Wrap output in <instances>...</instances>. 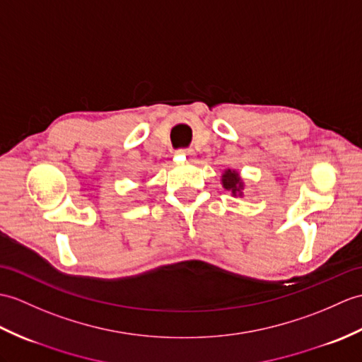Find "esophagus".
<instances>
[{
  "mask_svg": "<svg viewBox=\"0 0 362 362\" xmlns=\"http://www.w3.org/2000/svg\"><path fill=\"white\" fill-rule=\"evenodd\" d=\"M179 154H182V156H187V157H192L194 154H192V151H189V149H180V151H177Z\"/></svg>",
  "mask_w": 362,
  "mask_h": 362,
  "instance_id": "1",
  "label": "esophagus"
}]
</instances>
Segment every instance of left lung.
<instances>
[{
    "label": "left lung",
    "instance_id": "obj_1",
    "mask_svg": "<svg viewBox=\"0 0 362 362\" xmlns=\"http://www.w3.org/2000/svg\"><path fill=\"white\" fill-rule=\"evenodd\" d=\"M222 185L225 189L231 191V194L236 197L240 196L242 197V189H243V182L240 179V175L238 171L234 170H225V173L222 174Z\"/></svg>",
    "mask_w": 362,
    "mask_h": 362
}]
</instances>
